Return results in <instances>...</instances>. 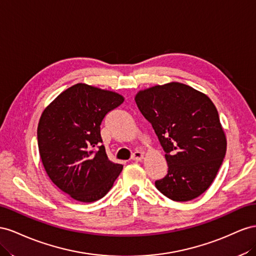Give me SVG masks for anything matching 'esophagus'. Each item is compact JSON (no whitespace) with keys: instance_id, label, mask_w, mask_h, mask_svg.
<instances>
[{"instance_id":"obj_1","label":"esophagus","mask_w":256,"mask_h":256,"mask_svg":"<svg viewBox=\"0 0 256 256\" xmlns=\"http://www.w3.org/2000/svg\"><path fill=\"white\" fill-rule=\"evenodd\" d=\"M144 158V153L142 151H135L132 156V160H135V162H140Z\"/></svg>"}]
</instances>
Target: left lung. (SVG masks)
<instances>
[{
	"instance_id": "1",
	"label": "left lung",
	"mask_w": 256,
	"mask_h": 256,
	"mask_svg": "<svg viewBox=\"0 0 256 256\" xmlns=\"http://www.w3.org/2000/svg\"><path fill=\"white\" fill-rule=\"evenodd\" d=\"M138 109L165 151L168 172L156 181L174 202L192 200L211 186L226 153V137L214 104L206 94L180 82L136 94Z\"/></svg>"
}]
</instances>
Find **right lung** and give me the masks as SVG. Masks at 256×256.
I'll list each match as a JSON object with an SVG mask.
<instances>
[{"label": "right lung", "instance_id": "add662e5", "mask_svg": "<svg viewBox=\"0 0 256 256\" xmlns=\"http://www.w3.org/2000/svg\"><path fill=\"white\" fill-rule=\"evenodd\" d=\"M123 100L116 92L77 84L42 112L38 128L42 162L51 181L72 198L100 200L122 172L100 144V123Z\"/></svg>", "mask_w": 256, "mask_h": 256}]
</instances>
